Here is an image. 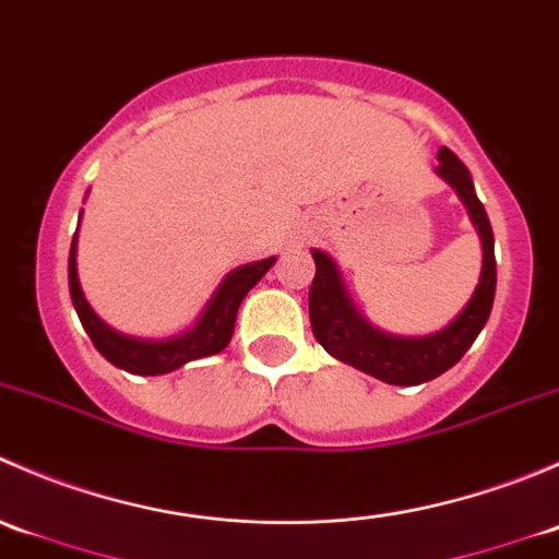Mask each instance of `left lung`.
Instances as JSON below:
<instances>
[{
  "mask_svg": "<svg viewBox=\"0 0 559 559\" xmlns=\"http://www.w3.org/2000/svg\"><path fill=\"white\" fill-rule=\"evenodd\" d=\"M438 178L447 180L467 207L473 227L481 238V275L473 289L471 300L460 313L449 321L443 330L430 335H392L370 324L354 300L348 297L343 275L335 259L326 251L313 248L316 275L311 295H308V311L316 341L324 346L341 362L373 376L394 386H414L438 379L454 368L462 354L473 346L478 332L487 324L495 302V286H498V267H495V238L484 205L478 202L476 189L467 167L449 148L438 151Z\"/></svg>",
  "mask_w": 559,
  "mask_h": 559,
  "instance_id": "left-lung-1",
  "label": "left lung"
}]
</instances>
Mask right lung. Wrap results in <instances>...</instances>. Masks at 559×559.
<instances>
[{"mask_svg":"<svg viewBox=\"0 0 559 559\" xmlns=\"http://www.w3.org/2000/svg\"><path fill=\"white\" fill-rule=\"evenodd\" d=\"M273 264L275 257H270L262 259V262L240 264L233 273L224 275L222 284L216 286V292H213L211 300L205 302V308L197 316L194 324L186 326L183 332H175L170 337L123 335V332L112 330L110 324H105V321L94 313V308L88 306L86 295H83L81 289V278H78V233L70 246L67 275H70V297L72 306H75L78 311V319H81L83 330L88 332L92 343L97 346V352L103 354L107 362L127 370V373L165 376L183 368L186 362L211 357V354H218L227 348V343L233 341L240 302L246 300L248 292L262 281V275L267 273Z\"/></svg>","mask_w":559,"mask_h":559,"instance_id":"obj_1","label":"right lung"}]
</instances>
